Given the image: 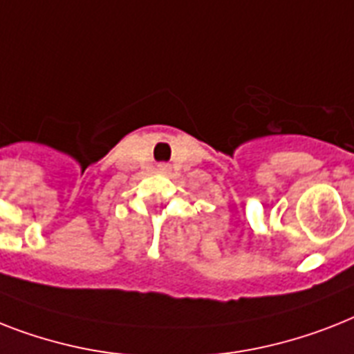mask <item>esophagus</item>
Wrapping results in <instances>:
<instances>
[{
	"label": "esophagus",
	"mask_w": 354,
	"mask_h": 354,
	"mask_svg": "<svg viewBox=\"0 0 354 354\" xmlns=\"http://www.w3.org/2000/svg\"><path fill=\"white\" fill-rule=\"evenodd\" d=\"M158 171L169 172V171H171V165H169V163H160V165H158Z\"/></svg>",
	"instance_id": "obj_1"
}]
</instances>
